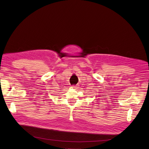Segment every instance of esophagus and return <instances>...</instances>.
I'll use <instances>...</instances> for the list:
<instances>
[{
	"label": "esophagus",
	"instance_id": "1",
	"mask_svg": "<svg viewBox=\"0 0 149 149\" xmlns=\"http://www.w3.org/2000/svg\"><path fill=\"white\" fill-rule=\"evenodd\" d=\"M72 88H79V85H72Z\"/></svg>",
	"mask_w": 149,
	"mask_h": 149
}]
</instances>
